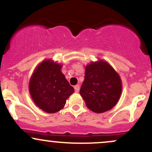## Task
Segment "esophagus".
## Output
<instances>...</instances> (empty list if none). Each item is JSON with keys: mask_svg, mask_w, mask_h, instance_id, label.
Returning <instances> with one entry per match:
<instances>
[{"mask_svg": "<svg viewBox=\"0 0 152 152\" xmlns=\"http://www.w3.org/2000/svg\"><path fill=\"white\" fill-rule=\"evenodd\" d=\"M74 89H75V91L76 92H79V89H80V86L79 84L76 85V86H74Z\"/></svg>", "mask_w": 152, "mask_h": 152, "instance_id": "esophagus-1", "label": "esophagus"}]
</instances>
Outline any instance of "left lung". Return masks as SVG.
Segmentation results:
<instances>
[{"instance_id": "8db88e82", "label": "left lung", "mask_w": 152, "mask_h": 152, "mask_svg": "<svg viewBox=\"0 0 152 152\" xmlns=\"http://www.w3.org/2000/svg\"><path fill=\"white\" fill-rule=\"evenodd\" d=\"M122 84L119 75L107 62L88 65L80 94L89 110L96 113L112 109L121 96Z\"/></svg>"}]
</instances>
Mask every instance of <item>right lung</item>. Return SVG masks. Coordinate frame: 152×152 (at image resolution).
I'll return each instance as SVG.
<instances>
[{"label": "right lung", "mask_w": 152, "mask_h": 152, "mask_svg": "<svg viewBox=\"0 0 152 152\" xmlns=\"http://www.w3.org/2000/svg\"><path fill=\"white\" fill-rule=\"evenodd\" d=\"M62 66L50 60L43 61L31 76L29 91L34 103L43 111L54 113L61 110L66 99L74 92L61 72Z\"/></svg>", "instance_id": "right-lung-1"}]
</instances>
